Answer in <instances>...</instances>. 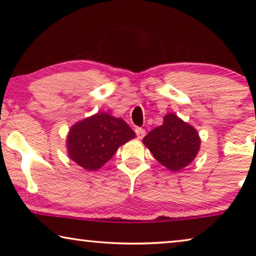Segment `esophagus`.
I'll return each mask as SVG.
<instances>
[{"label": "esophagus", "mask_w": 256, "mask_h": 256, "mask_svg": "<svg viewBox=\"0 0 256 256\" xmlns=\"http://www.w3.org/2000/svg\"><path fill=\"white\" fill-rule=\"evenodd\" d=\"M136 136L138 138H142L146 136V131H144V128H136Z\"/></svg>", "instance_id": "34e87169"}]
</instances>
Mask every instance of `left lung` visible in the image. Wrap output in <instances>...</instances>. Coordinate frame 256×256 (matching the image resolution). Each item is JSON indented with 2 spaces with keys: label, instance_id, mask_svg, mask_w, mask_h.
<instances>
[{
  "label": "left lung",
  "instance_id": "8db88e82",
  "mask_svg": "<svg viewBox=\"0 0 256 256\" xmlns=\"http://www.w3.org/2000/svg\"><path fill=\"white\" fill-rule=\"evenodd\" d=\"M142 142L162 166L172 172L192 162L201 144L196 130L172 112L164 116L162 125L146 134Z\"/></svg>",
  "mask_w": 256,
  "mask_h": 256
}]
</instances>
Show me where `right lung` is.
Returning <instances> with one entry per match:
<instances>
[{
    "mask_svg": "<svg viewBox=\"0 0 256 256\" xmlns=\"http://www.w3.org/2000/svg\"><path fill=\"white\" fill-rule=\"evenodd\" d=\"M136 138L122 118L98 112L73 125L68 134V154L88 172L102 167L120 146Z\"/></svg>",
    "mask_w": 256,
    "mask_h": 256,
    "instance_id": "obj_1",
    "label": "right lung"
}]
</instances>
